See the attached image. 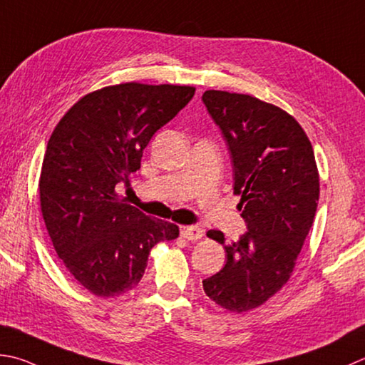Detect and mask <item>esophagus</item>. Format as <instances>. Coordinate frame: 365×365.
Wrapping results in <instances>:
<instances>
[{
  "mask_svg": "<svg viewBox=\"0 0 365 365\" xmlns=\"http://www.w3.org/2000/svg\"><path fill=\"white\" fill-rule=\"evenodd\" d=\"M180 235L183 239L191 240V242H196L199 239L204 237V231L201 227L197 226H182L180 227Z\"/></svg>",
  "mask_w": 365,
  "mask_h": 365,
  "instance_id": "34e87169",
  "label": "esophagus"
}]
</instances>
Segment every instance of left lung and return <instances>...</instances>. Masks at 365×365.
Masks as SVG:
<instances>
[{
  "instance_id": "obj_1",
  "label": "left lung",
  "mask_w": 365,
  "mask_h": 365,
  "mask_svg": "<svg viewBox=\"0 0 365 365\" xmlns=\"http://www.w3.org/2000/svg\"><path fill=\"white\" fill-rule=\"evenodd\" d=\"M202 101L220 126L234 164V195L247 230L225 245V267L205 278V294L223 309L244 313L269 301L294 270L315 218L319 174L302 126L287 110L261 99L207 90Z\"/></svg>"
}]
</instances>
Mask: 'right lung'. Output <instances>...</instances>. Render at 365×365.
<instances>
[{"mask_svg":"<svg viewBox=\"0 0 365 365\" xmlns=\"http://www.w3.org/2000/svg\"><path fill=\"white\" fill-rule=\"evenodd\" d=\"M196 88L126 82L91 91L64 113L50 135L39 177L42 218L56 255L98 297L135 288L150 250L178 237V226L153 220L117 195L140 168L152 135Z\"/></svg>","mask_w":365,"mask_h":365,"instance_id":"1","label":"right lung"}]
</instances>
